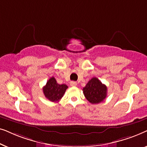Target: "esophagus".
<instances>
[{"instance_id": "1", "label": "esophagus", "mask_w": 147, "mask_h": 147, "mask_svg": "<svg viewBox=\"0 0 147 147\" xmlns=\"http://www.w3.org/2000/svg\"><path fill=\"white\" fill-rule=\"evenodd\" d=\"M70 86H72V87H74V86H77V83L76 82H70Z\"/></svg>"}]
</instances>
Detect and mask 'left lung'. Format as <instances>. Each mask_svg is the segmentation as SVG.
I'll return each mask as SVG.
<instances>
[{
  "mask_svg": "<svg viewBox=\"0 0 147 147\" xmlns=\"http://www.w3.org/2000/svg\"><path fill=\"white\" fill-rule=\"evenodd\" d=\"M83 93L90 103L98 104L107 96V87L97 78H92L83 88Z\"/></svg>",
  "mask_w": 147,
  "mask_h": 147,
  "instance_id": "left-lung-1",
  "label": "left lung"
}]
</instances>
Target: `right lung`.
<instances>
[{"label":"right lung","mask_w":147,"mask_h":147,"mask_svg":"<svg viewBox=\"0 0 147 147\" xmlns=\"http://www.w3.org/2000/svg\"><path fill=\"white\" fill-rule=\"evenodd\" d=\"M68 86L65 84H57L54 77L48 80L46 85L43 88V94L49 101L58 102L65 94Z\"/></svg>","instance_id":"obj_1"}]
</instances>
